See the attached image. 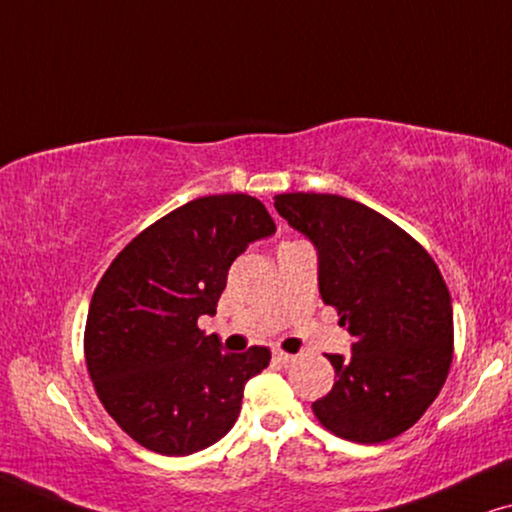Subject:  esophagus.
Wrapping results in <instances>:
<instances>
[{"mask_svg": "<svg viewBox=\"0 0 512 512\" xmlns=\"http://www.w3.org/2000/svg\"><path fill=\"white\" fill-rule=\"evenodd\" d=\"M273 359H276L278 364H290V362H294V355H290V352H283V350H273Z\"/></svg>", "mask_w": 512, "mask_h": 512, "instance_id": "esophagus-1", "label": "esophagus"}]
</instances>
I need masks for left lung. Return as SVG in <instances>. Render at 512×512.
I'll list each match as a JSON object with an SVG mask.
<instances>
[{
  "label": "left lung",
  "mask_w": 512,
  "mask_h": 512,
  "mask_svg": "<svg viewBox=\"0 0 512 512\" xmlns=\"http://www.w3.org/2000/svg\"><path fill=\"white\" fill-rule=\"evenodd\" d=\"M276 211L315 243L320 294L348 327L352 355L313 413L352 443L403 434L438 397L452 364V301L431 255L399 225L338 194H276Z\"/></svg>",
  "instance_id": "1"
}]
</instances>
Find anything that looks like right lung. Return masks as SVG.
Listing matches in <instances>:
<instances>
[{"mask_svg": "<svg viewBox=\"0 0 512 512\" xmlns=\"http://www.w3.org/2000/svg\"><path fill=\"white\" fill-rule=\"evenodd\" d=\"M273 232L250 194L192 199L134 236L97 283L85 364L106 413L146 450L185 457L234 427L271 350L229 355L197 320L215 313L234 259Z\"/></svg>", "mask_w": 512, "mask_h": 512, "instance_id": "1", "label": "right lung"}]
</instances>
